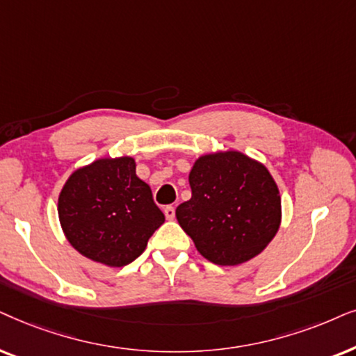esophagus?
Masks as SVG:
<instances>
[{
	"label": "esophagus",
	"instance_id": "esophagus-1",
	"mask_svg": "<svg viewBox=\"0 0 356 356\" xmlns=\"http://www.w3.org/2000/svg\"><path fill=\"white\" fill-rule=\"evenodd\" d=\"M164 215H165V218H168V220H174V218H175V208L172 205H168L164 208Z\"/></svg>",
	"mask_w": 356,
	"mask_h": 356
}]
</instances>
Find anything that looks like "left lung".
<instances>
[{
    "instance_id": "8db88e82",
    "label": "left lung",
    "mask_w": 356,
    "mask_h": 356,
    "mask_svg": "<svg viewBox=\"0 0 356 356\" xmlns=\"http://www.w3.org/2000/svg\"><path fill=\"white\" fill-rule=\"evenodd\" d=\"M191 200L175 210L203 257L236 265L262 252L277 234L282 200L262 164L238 151L202 156L188 175Z\"/></svg>"
}]
</instances>
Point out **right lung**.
Here are the masks:
<instances>
[{"label": "right lung", "instance_id": "1", "mask_svg": "<svg viewBox=\"0 0 356 356\" xmlns=\"http://www.w3.org/2000/svg\"><path fill=\"white\" fill-rule=\"evenodd\" d=\"M58 216L70 244L108 267L140 257L164 222L131 158L99 159L71 174L60 193Z\"/></svg>", "mask_w": 356, "mask_h": 356}]
</instances>
